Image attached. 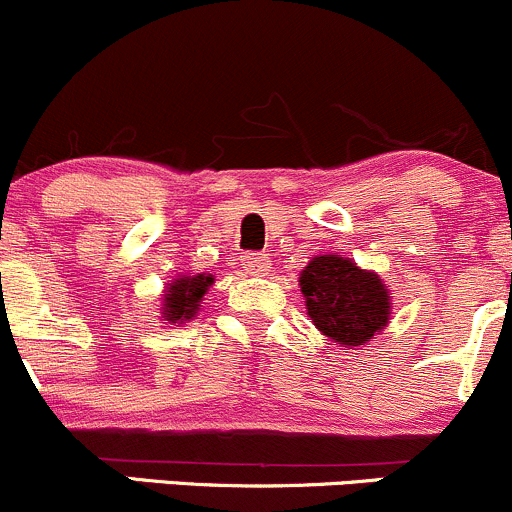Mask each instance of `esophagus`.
<instances>
[{"label":"esophagus","mask_w":512,"mask_h":512,"mask_svg":"<svg viewBox=\"0 0 512 512\" xmlns=\"http://www.w3.org/2000/svg\"><path fill=\"white\" fill-rule=\"evenodd\" d=\"M241 266H244V271L251 273V276H261V273H266L268 268H271V261H268L266 254L251 251V254L241 258Z\"/></svg>","instance_id":"obj_1"}]
</instances>
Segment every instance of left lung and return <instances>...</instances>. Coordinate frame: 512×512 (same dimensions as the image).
<instances>
[{
  "mask_svg": "<svg viewBox=\"0 0 512 512\" xmlns=\"http://www.w3.org/2000/svg\"><path fill=\"white\" fill-rule=\"evenodd\" d=\"M308 315L337 345L357 347L387 325L389 293L382 278L342 256H318L300 273Z\"/></svg>",
  "mask_w": 512,
  "mask_h": 512,
  "instance_id": "8db88e82",
  "label": "left lung"
}]
</instances>
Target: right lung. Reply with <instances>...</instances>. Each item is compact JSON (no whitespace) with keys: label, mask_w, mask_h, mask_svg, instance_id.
Returning a JSON list of instances; mask_svg holds the SVG:
<instances>
[{"label":"right lung","mask_w":512,"mask_h":512,"mask_svg":"<svg viewBox=\"0 0 512 512\" xmlns=\"http://www.w3.org/2000/svg\"><path fill=\"white\" fill-rule=\"evenodd\" d=\"M212 276H194V278H179L170 286V291L165 293V318L170 323L175 320H189L197 313L199 300L204 298L207 288L212 286Z\"/></svg>","instance_id":"1"}]
</instances>
